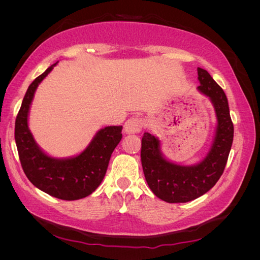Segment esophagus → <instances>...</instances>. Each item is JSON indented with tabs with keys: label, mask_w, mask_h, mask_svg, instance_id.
Here are the masks:
<instances>
[{
	"label": "esophagus",
	"mask_w": 260,
	"mask_h": 260,
	"mask_svg": "<svg viewBox=\"0 0 260 260\" xmlns=\"http://www.w3.org/2000/svg\"><path fill=\"white\" fill-rule=\"evenodd\" d=\"M144 127V122L141 118H130V119L127 120V122L124 123L123 130L125 133L128 135H135V133H139L141 130Z\"/></svg>",
	"instance_id": "34e87169"
}]
</instances>
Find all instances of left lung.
<instances>
[{
	"label": "left lung",
	"mask_w": 260,
	"mask_h": 260,
	"mask_svg": "<svg viewBox=\"0 0 260 260\" xmlns=\"http://www.w3.org/2000/svg\"><path fill=\"white\" fill-rule=\"evenodd\" d=\"M199 90L215 107L217 130L214 143L205 158L194 166H180L165 159L159 140L145 132L141 161L146 182L157 198L167 203H186L208 192L223 174L233 142V122L223 90L207 70L198 68Z\"/></svg>",
	"instance_id": "8db88e82"
}]
</instances>
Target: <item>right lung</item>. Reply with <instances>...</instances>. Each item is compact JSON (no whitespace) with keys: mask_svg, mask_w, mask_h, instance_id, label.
Returning <instances> with one entry per match:
<instances>
[{"mask_svg":"<svg viewBox=\"0 0 260 260\" xmlns=\"http://www.w3.org/2000/svg\"><path fill=\"white\" fill-rule=\"evenodd\" d=\"M55 65L29 85L15 121V141L21 167L30 182L54 198L75 201L92 194L103 181L111 156L122 138V125L101 129L89 146L72 158L57 159L43 153L28 128V113L39 83Z\"/></svg>","mask_w":260,"mask_h":260,"instance_id":"obj_1","label":"right lung"}]
</instances>
